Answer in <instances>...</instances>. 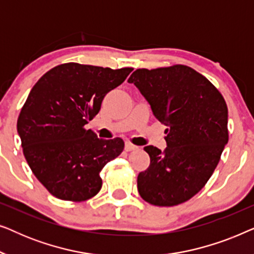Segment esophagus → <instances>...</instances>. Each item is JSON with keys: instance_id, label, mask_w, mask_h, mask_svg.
Here are the masks:
<instances>
[{"instance_id": "34e87169", "label": "esophagus", "mask_w": 254, "mask_h": 254, "mask_svg": "<svg viewBox=\"0 0 254 254\" xmlns=\"http://www.w3.org/2000/svg\"><path fill=\"white\" fill-rule=\"evenodd\" d=\"M135 149H137V147L133 143H130V142H126V144H125V150L126 151H131L135 150Z\"/></svg>"}]
</instances>
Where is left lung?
I'll return each instance as SVG.
<instances>
[{
    "label": "left lung",
    "mask_w": 254,
    "mask_h": 254,
    "mask_svg": "<svg viewBox=\"0 0 254 254\" xmlns=\"http://www.w3.org/2000/svg\"><path fill=\"white\" fill-rule=\"evenodd\" d=\"M128 82L168 126L164 151L144 147L150 165L138 173V193L154 206L186 202L206 185L228 143L227 103L209 79L189 65L140 68Z\"/></svg>",
    "instance_id": "obj_1"
}]
</instances>
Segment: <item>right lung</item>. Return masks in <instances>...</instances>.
Instances as JSON below:
<instances>
[{
    "instance_id": "add662e5",
    "label": "right lung",
    "mask_w": 254,
    "mask_h": 254,
    "mask_svg": "<svg viewBox=\"0 0 254 254\" xmlns=\"http://www.w3.org/2000/svg\"><path fill=\"white\" fill-rule=\"evenodd\" d=\"M131 70L68 62L48 70L30 91L17 130L27 164L52 195L82 202L102 189L99 172L125 143L98 138L85 125Z\"/></svg>"
}]
</instances>
